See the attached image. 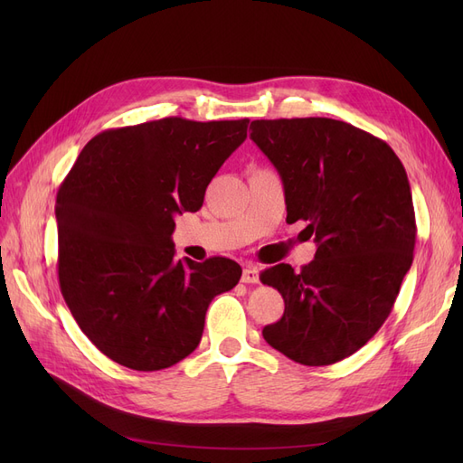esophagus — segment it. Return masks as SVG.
Wrapping results in <instances>:
<instances>
[{
  "mask_svg": "<svg viewBox=\"0 0 463 463\" xmlns=\"http://www.w3.org/2000/svg\"><path fill=\"white\" fill-rule=\"evenodd\" d=\"M241 279L245 284H257L259 282V269H257V266H247V269L243 270Z\"/></svg>",
  "mask_w": 463,
  "mask_h": 463,
  "instance_id": "34e87169",
  "label": "esophagus"
}]
</instances>
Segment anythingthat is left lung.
Listing matches in <instances>:
<instances>
[{
	"instance_id": "1",
	"label": "left lung",
	"mask_w": 463,
	"mask_h": 463,
	"mask_svg": "<svg viewBox=\"0 0 463 463\" xmlns=\"http://www.w3.org/2000/svg\"><path fill=\"white\" fill-rule=\"evenodd\" d=\"M250 138L282 177L286 220L309 222L318 245L299 272L282 262L260 274L286 303L262 335L301 365H332L384 325L413 262L408 174L383 138L338 119H257Z\"/></svg>"
}]
</instances>
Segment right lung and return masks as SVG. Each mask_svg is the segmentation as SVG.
<instances>
[{
    "label": "right lung",
    "mask_w": 463,
    "mask_h": 463,
    "mask_svg": "<svg viewBox=\"0 0 463 463\" xmlns=\"http://www.w3.org/2000/svg\"><path fill=\"white\" fill-rule=\"evenodd\" d=\"M249 119L164 118L98 133L55 199L58 278L79 328L135 371H160L197 349L210 301L241 266L175 260L174 216L197 213L210 181L247 138Z\"/></svg>",
    "instance_id": "obj_1"
}]
</instances>
